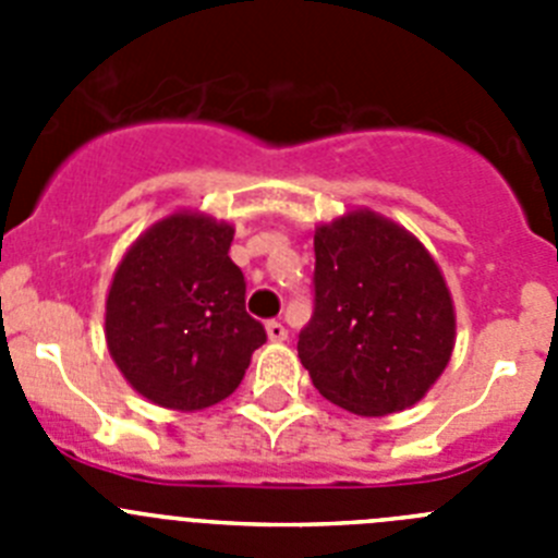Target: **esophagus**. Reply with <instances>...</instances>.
Instances as JSON below:
<instances>
[{
	"instance_id": "34e87169",
	"label": "esophagus",
	"mask_w": 558,
	"mask_h": 558,
	"mask_svg": "<svg viewBox=\"0 0 558 558\" xmlns=\"http://www.w3.org/2000/svg\"><path fill=\"white\" fill-rule=\"evenodd\" d=\"M265 329H268V338L276 340V343H282V340H288V327H284L282 322H268L265 324Z\"/></svg>"
}]
</instances>
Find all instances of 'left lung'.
Masks as SVG:
<instances>
[{
    "label": "left lung",
    "instance_id": "obj_1",
    "mask_svg": "<svg viewBox=\"0 0 558 558\" xmlns=\"http://www.w3.org/2000/svg\"><path fill=\"white\" fill-rule=\"evenodd\" d=\"M313 318L299 357L313 386L357 416L411 408L450 363L456 313L416 236L374 211L315 231Z\"/></svg>",
    "mask_w": 558,
    "mask_h": 558
}]
</instances>
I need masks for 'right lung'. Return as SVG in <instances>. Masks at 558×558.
Here are the masks:
<instances>
[{"mask_svg": "<svg viewBox=\"0 0 558 558\" xmlns=\"http://www.w3.org/2000/svg\"><path fill=\"white\" fill-rule=\"evenodd\" d=\"M234 229L204 215H170L133 243L113 274L106 340L142 397L201 411L229 397L268 340L245 313V276L231 263Z\"/></svg>", "mask_w": 558, "mask_h": 558, "instance_id": "right-lung-1", "label": "right lung"}]
</instances>
